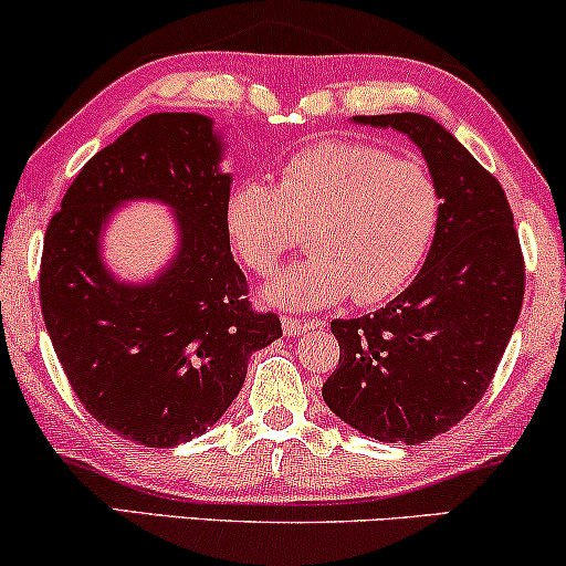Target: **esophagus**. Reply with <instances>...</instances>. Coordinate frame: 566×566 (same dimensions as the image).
Listing matches in <instances>:
<instances>
[{"label":"esophagus","mask_w":566,"mask_h":566,"mask_svg":"<svg viewBox=\"0 0 566 566\" xmlns=\"http://www.w3.org/2000/svg\"><path fill=\"white\" fill-rule=\"evenodd\" d=\"M314 327L317 325H314L312 319H291V317L283 319V333L289 337H298V335H304L306 329H314Z\"/></svg>","instance_id":"obj_1"}]
</instances>
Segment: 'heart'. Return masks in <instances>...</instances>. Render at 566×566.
Listing matches in <instances>:
<instances>
[{
    "label": "heart",
    "mask_w": 566,
    "mask_h": 566,
    "mask_svg": "<svg viewBox=\"0 0 566 566\" xmlns=\"http://www.w3.org/2000/svg\"><path fill=\"white\" fill-rule=\"evenodd\" d=\"M442 189L427 166L377 145L319 139L285 160L281 185L247 176L231 187L223 226L254 273H273L301 244L312 254L277 273L262 298L291 312L381 304L406 289L442 226Z\"/></svg>",
    "instance_id": "b5f03b06"
}]
</instances>
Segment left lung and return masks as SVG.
Wrapping results in <instances>:
<instances>
[{
	"mask_svg": "<svg viewBox=\"0 0 566 566\" xmlns=\"http://www.w3.org/2000/svg\"><path fill=\"white\" fill-rule=\"evenodd\" d=\"M421 150L442 189L437 241L400 296L358 319H333L340 361L322 385L327 408L379 442H429L489 390L517 325L525 268L499 181L423 114L354 116Z\"/></svg>",
	"mask_w": 566,
	"mask_h": 566,
	"instance_id": "1",
	"label": "left lung"
}]
</instances>
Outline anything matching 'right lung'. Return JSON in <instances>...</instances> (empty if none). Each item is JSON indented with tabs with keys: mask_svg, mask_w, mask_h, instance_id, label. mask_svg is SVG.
<instances>
[{
	"mask_svg": "<svg viewBox=\"0 0 566 566\" xmlns=\"http://www.w3.org/2000/svg\"><path fill=\"white\" fill-rule=\"evenodd\" d=\"M226 148L205 114L145 116L87 160L43 239L41 312L59 364L87 413L129 442L205 434L254 350L283 335L275 314L252 312L233 262ZM129 201L175 212L177 252L145 282H122L103 256L107 223Z\"/></svg>",
	"mask_w": 566,
	"mask_h": 566,
	"instance_id": "add662e5",
	"label": "right lung"
}]
</instances>
